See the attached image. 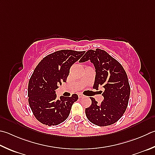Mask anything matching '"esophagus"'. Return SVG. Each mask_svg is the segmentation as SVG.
<instances>
[{"label":"esophagus","instance_id":"34e87169","mask_svg":"<svg viewBox=\"0 0 155 155\" xmlns=\"http://www.w3.org/2000/svg\"><path fill=\"white\" fill-rule=\"evenodd\" d=\"M78 97H79V98H83V97H84V96H85V95H84L83 94H78Z\"/></svg>","mask_w":155,"mask_h":155}]
</instances>
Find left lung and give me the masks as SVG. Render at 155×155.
Wrapping results in <instances>:
<instances>
[{"label": "left lung", "instance_id": "1", "mask_svg": "<svg viewBox=\"0 0 155 155\" xmlns=\"http://www.w3.org/2000/svg\"><path fill=\"white\" fill-rule=\"evenodd\" d=\"M90 60L95 68L94 89L104 88L103 102L91 97V105L85 109L87 118L98 126H108L119 120L125 112L130 95L127 75L119 61L105 51L88 50L79 62Z\"/></svg>", "mask_w": 155, "mask_h": 155}]
</instances>
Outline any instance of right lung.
<instances>
[{"mask_svg": "<svg viewBox=\"0 0 155 155\" xmlns=\"http://www.w3.org/2000/svg\"><path fill=\"white\" fill-rule=\"evenodd\" d=\"M85 51L64 49L47 55L34 70L28 88V102L39 122L48 126L60 124L68 117L78 95L61 96L57 99L55 90L66 82L70 68Z\"/></svg>", "mask_w": 155, "mask_h": 155, "instance_id": "add662e5", "label": "right lung"}]
</instances>
